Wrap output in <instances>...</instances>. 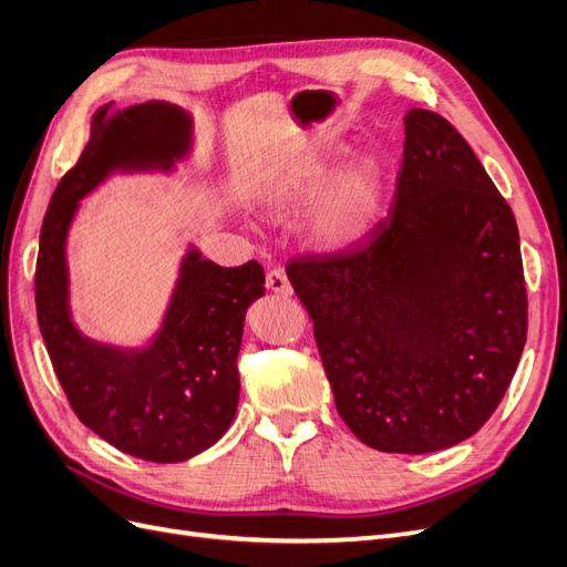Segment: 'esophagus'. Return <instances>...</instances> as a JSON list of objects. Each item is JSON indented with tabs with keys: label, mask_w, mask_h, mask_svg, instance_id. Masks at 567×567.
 <instances>
[{
	"label": "esophagus",
	"mask_w": 567,
	"mask_h": 567,
	"mask_svg": "<svg viewBox=\"0 0 567 567\" xmlns=\"http://www.w3.org/2000/svg\"><path fill=\"white\" fill-rule=\"evenodd\" d=\"M266 287L270 291H276V295H280V297H291V285H289L287 276H285V270H280V268H270L268 270Z\"/></svg>",
	"instance_id": "esophagus-1"
}]
</instances>
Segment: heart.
I'll list each match as a JSON object with an SVG mask.
<instances>
[{
    "mask_svg": "<svg viewBox=\"0 0 567 567\" xmlns=\"http://www.w3.org/2000/svg\"><path fill=\"white\" fill-rule=\"evenodd\" d=\"M346 150H320L291 163L268 184L264 205L276 215L295 213L322 193L303 221L306 238L318 249H346L362 240L379 221L388 173L379 156L360 154L337 178Z\"/></svg>",
    "mask_w": 567,
    "mask_h": 567,
    "instance_id": "obj_1",
    "label": "heart"
}]
</instances>
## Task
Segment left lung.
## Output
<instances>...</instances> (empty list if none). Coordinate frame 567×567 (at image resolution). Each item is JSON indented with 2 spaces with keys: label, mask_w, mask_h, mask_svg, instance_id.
I'll return each mask as SVG.
<instances>
[{
  "label": "left lung",
  "mask_w": 567,
  "mask_h": 567,
  "mask_svg": "<svg viewBox=\"0 0 567 567\" xmlns=\"http://www.w3.org/2000/svg\"><path fill=\"white\" fill-rule=\"evenodd\" d=\"M385 219L348 249L287 264L352 434L385 453L465 442L505 396L528 331L518 228L467 140L404 116Z\"/></svg>",
  "instance_id": "left-lung-1"
}]
</instances>
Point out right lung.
<instances>
[{
  "label": "right lung",
  "instance_id": "1",
  "mask_svg": "<svg viewBox=\"0 0 567 567\" xmlns=\"http://www.w3.org/2000/svg\"><path fill=\"white\" fill-rule=\"evenodd\" d=\"M104 104L91 140L60 179L39 236L34 301L41 337L79 421L114 449L150 463H182L217 444L240 396L245 312L264 297V268H224L188 247L161 329L142 348L100 343L70 312L68 234L95 186L114 173H171L192 152V114L171 102Z\"/></svg>",
  "mask_w": 567,
  "mask_h": 567
}]
</instances>
